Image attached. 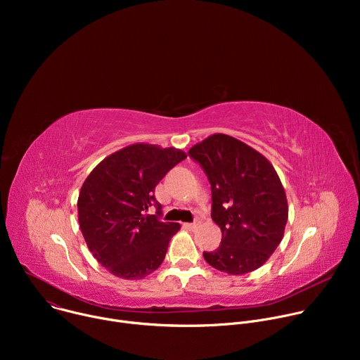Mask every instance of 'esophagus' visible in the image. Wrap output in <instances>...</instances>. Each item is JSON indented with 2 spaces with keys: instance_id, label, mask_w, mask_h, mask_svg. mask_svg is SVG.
Returning <instances> with one entry per match:
<instances>
[{
  "instance_id": "34e87169",
  "label": "esophagus",
  "mask_w": 360,
  "mask_h": 360,
  "mask_svg": "<svg viewBox=\"0 0 360 360\" xmlns=\"http://www.w3.org/2000/svg\"><path fill=\"white\" fill-rule=\"evenodd\" d=\"M185 228H188V229H195V228H196V224H195V222H189V224H185Z\"/></svg>"
}]
</instances>
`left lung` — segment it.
Wrapping results in <instances>:
<instances>
[{
    "instance_id": "left-lung-1",
    "label": "left lung",
    "mask_w": 360,
    "mask_h": 360,
    "mask_svg": "<svg viewBox=\"0 0 360 360\" xmlns=\"http://www.w3.org/2000/svg\"><path fill=\"white\" fill-rule=\"evenodd\" d=\"M188 155L207 174L214 222L222 240L203 258L215 269L243 275L262 266L283 238L288 200L272 164L249 145L215 134L193 145Z\"/></svg>"
}]
</instances>
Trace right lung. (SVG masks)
Returning a JSON list of instances; mask_svg holds the SVG:
<instances>
[{"label":"right lung","instance_id":"obj_1","mask_svg":"<svg viewBox=\"0 0 360 360\" xmlns=\"http://www.w3.org/2000/svg\"><path fill=\"white\" fill-rule=\"evenodd\" d=\"M186 153L150 143L129 145L101 161L78 196V221L94 258L122 279H142L165 259L179 224L162 222L155 186ZM155 207V216L147 211Z\"/></svg>","mask_w":360,"mask_h":360}]
</instances>
